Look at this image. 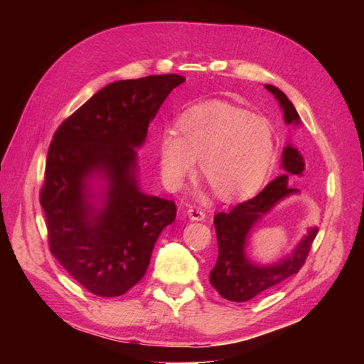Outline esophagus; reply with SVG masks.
Returning a JSON list of instances; mask_svg holds the SVG:
<instances>
[{"label": "esophagus", "mask_w": 364, "mask_h": 364, "mask_svg": "<svg viewBox=\"0 0 364 364\" xmlns=\"http://www.w3.org/2000/svg\"><path fill=\"white\" fill-rule=\"evenodd\" d=\"M188 217L191 221H204L205 220V212L200 210V208L189 207L188 208Z\"/></svg>", "instance_id": "obj_1"}]
</instances>
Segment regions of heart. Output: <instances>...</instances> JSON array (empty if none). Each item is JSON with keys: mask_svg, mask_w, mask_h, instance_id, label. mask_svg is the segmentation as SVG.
<instances>
[{"mask_svg": "<svg viewBox=\"0 0 364 364\" xmlns=\"http://www.w3.org/2000/svg\"><path fill=\"white\" fill-rule=\"evenodd\" d=\"M178 134L159 139V171L164 186L178 191L199 159V168L221 199L244 197L264 181L276 159V134L268 119L223 101L184 110Z\"/></svg>", "mask_w": 364, "mask_h": 364, "instance_id": "heart-1", "label": "heart"}]
</instances>
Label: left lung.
Returning a JSON list of instances; mask_svg holds the SVG:
<instances>
[{
	"instance_id": "obj_1",
	"label": "left lung",
	"mask_w": 364,
	"mask_h": 364,
	"mask_svg": "<svg viewBox=\"0 0 364 364\" xmlns=\"http://www.w3.org/2000/svg\"><path fill=\"white\" fill-rule=\"evenodd\" d=\"M264 88L279 102L286 125L300 127V117L287 96L273 85H264ZM281 170L282 173L268 183L254 199L232 207L230 212L215 215L218 258L210 271V284L226 300L247 301L299 273L306 260L313 239L316 237L318 228H308L297 245L274 263H257L247 255L252 230L282 200L300 194V191L294 189L289 183L292 176H301L304 173L305 160L291 143L282 149Z\"/></svg>"
}]
</instances>
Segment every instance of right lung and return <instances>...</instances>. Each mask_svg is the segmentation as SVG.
Segmentation results:
<instances>
[{
  "label": "right lung",
  "mask_w": 364,
  "mask_h": 364,
  "mask_svg": "<svg viewBox=\"0 0 364 364\" xmlns=\"http://www.w3.org/2000/svg\"><path fill=\"white\" fill-rule=\"evenodd\" d=\"M184 77L119 80L58 128L40 202L49 249L67 273L100 297H119L143 278L157 239L176 218L173 200L143 193L138 149Z\"/></svg>",
  "instance_id": "right-lung-1"
}]
</instances>
